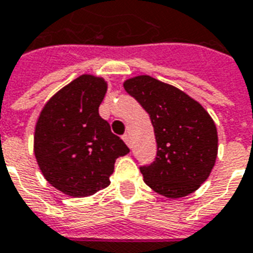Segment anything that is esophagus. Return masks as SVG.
<instances>
[{
	"instance_id": "1",
	"label": "esophagus",
	"mask_w": 253,
	"mask_h": 253,
	"mask_svg": "<svg viewBox=\"0 0 253 253\" xmlns=\"http://www.w3.org/2000/svg\"><path fill=\"white\" fill-rule=\"evenodd\" d=\"M123 140H124V142L128 145L129 148H132V140H130V136H129V134H124V136H123Z\"/></svg>"
}]
</instances>
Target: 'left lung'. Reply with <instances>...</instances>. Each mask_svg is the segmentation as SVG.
<instances>
[{
  "label": "left lung",
  "mask_w": 253,
  "mask_h": 253,
  "mask_svg": "<svg viewBox=\"0 0 253 253\" xmlns=\"http://www.w3.org/2000/svg\"><path fill=\"white\" fill-rule=\"evenodd\" d=\"M124 88L149 113L157 141L156 161L140 168L144 182L166 198L194 193L218 156L214 120L197 100L152 76L126 79Z\"/></svg>",
  "instance_id": "left-lung-1"
}]
</instances>
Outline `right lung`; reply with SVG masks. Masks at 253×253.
<instances>
[{
  "mask_svg": "<svg viewBox=\"0 0 253 253\" xmlns=\"http://www.w3.org/2000/svg\"><path fill=\"white\" fill-rule=\"evenodd\" d=\"M107 88L103 78L80 75L47 101L35 125L39 169L50 185L70 197L105 189L116 160L129 153L99 115Z\"/></svg>",
  "mask_w": 253,
  "mask_h": 253,
  "instance_id": "add662e5",
  "label": "right lung"
}]
</instances>
